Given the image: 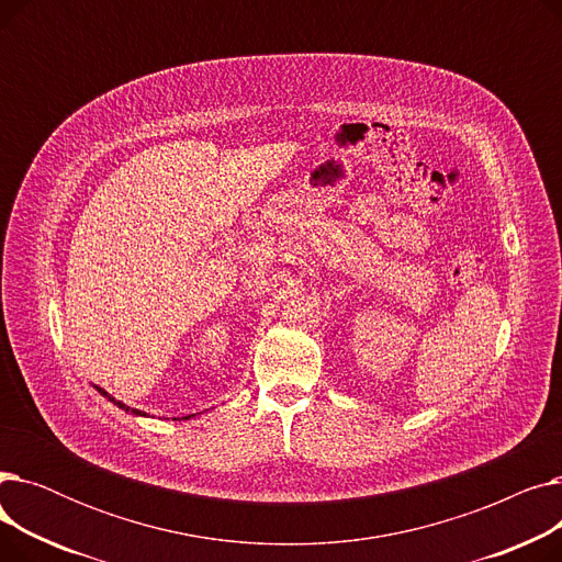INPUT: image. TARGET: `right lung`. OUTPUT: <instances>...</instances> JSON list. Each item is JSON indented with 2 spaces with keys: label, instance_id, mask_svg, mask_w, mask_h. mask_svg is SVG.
Masks as SVG:
<instances>
[{
  "label": "right lung",
  "instance_id": "add662e5",
  "mask_svg": "<svg viewBox=\"0 0 562 562\" xmlns=\"http://www.w3.org/2000/svg\"><path fill=\"white\" fill-rule=\"evenodd\" d=\"M104 398H109L113 405H117V407H121V409H125V412H130V415H134V417H147L145 415V412H140V409H136V407H130V405H125L123 401H115L111 394H106L102 387H95ZM191 417H195V415H189V417H182V419H191Z\"/></svg>",
  "mask_w": 562,
  "mask_h": 562
}]
</instances>
